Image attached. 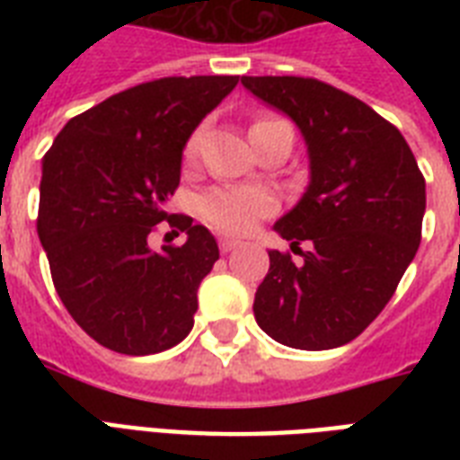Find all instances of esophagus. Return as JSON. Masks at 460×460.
<instances>
[{
	"label": "esophagus",
	"instance_id": "34e87169",
	"mask_svg": "<svg viewBox=\"0 0 460 460\" xmlns=\"http://www.w3.org/2000/svg\"><path fill=\"white\" fill-rule=\"evenodd\" d=\"M238 245H241V241H236V238H229V236L219 238V248H222V252L236 251Z\"/></svg>",
	"mask_w": 460,
	"mask_h": 460
}]
</instances>
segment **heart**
Segmentation results:
<instances>
[{"instance_id": "obj_1", "label": "heart", "mask_w": 460, "mask_h": 460, "mask_svg": "<svg viewBox=\"0 0 460 460\" xmlns=\"http://www.w3.org/2000/svg\"><path fill=\"white\" fill-rule=\"evenodd\" d=\"M270 121H277V119H260V121L252 124L251 133L262 128ZM198 147H200V131L193 133L190 140H188L186 157H195ZM198 209L217 229L226 231V234H248V231L255 229V224L262 217L272 212L274 200L265 190H258V188L222 186L202 193Z\"/></svg>"}]
</instances>
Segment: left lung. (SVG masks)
<instances>
[{
  "label": "left lung",
  "mask_w": 460,
  "mask_h": 460,
  "mask_svg": "<svg viewBox=\"0 0 460 460\" xmlns=\"http://www.w3.org/2000/svg\"><path fill=\"white\" fill-rule=\"evenodd\" d=\"M241 83L298 126L310 162L305 193L274 224L303 260L267 251L255 322L291 349H336L385 310L413 262L425 179L399 128L358 97L298 75Z\"/></svg>",
  "instance_id": "obj_1"
}]
</instances>
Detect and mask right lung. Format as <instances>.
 Segmentation results:
<instances>
[{
    "mask_svg": "<svg viewBox=\"0 0 460 460\" xmlns=\"http://www.w3.org/2000/svg\"><path fill=\"white\" fill-rule=\"evenodd\" d=\"M238 75H172L107 97L68 121L42 159L38 236L61 303L104 349L150 356L193 329L215 236L166 212L183 147ZM165 218L187 243L153 252Z\"/></svg>",
    "mask_w": 460,
    "mask_h": 460,
    "instance_id": "obj_1",
    "label": "right lung"
}]
</instances>
